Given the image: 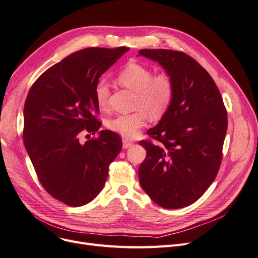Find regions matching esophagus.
Wrapping results in <instances>:
<instances>
[{"mask_svg": "<svg viewBox=\"0 0 258 258\" xmlns=\"http://www.w3.org/2000/svg\"><path fill=\"white\" fill-rule=\"evenodd\" d=\"M131 146H132V143L131 142H129L127 140H122V148L123 149H127V148H129Z\"/></svg>", "mask_w": 258, "mask_h": 258, "instance_id": "1", "label": "esophagus"}]
</instances>
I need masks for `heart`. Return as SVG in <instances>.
<instances>
[{
  "mask_svg": "<svg viewBox=\"0 0 258 258\" xmlns=\"http://www.w3.org/2000/svg\"><path fill=\"white\" fill-rule=\"evenodd\" d=\"M117 81L121 86L136 92L135 108L128 114H118L107 120V127L117 135L132 139L146 125L148 115L159 119L170 108L174 97V84L167 74L153 75V72L139 63H130L122 69ZM110 88L106 80H100L95 87L97 106L104 110L108 106Z\"/></svg>",
  "mask_w": 258,
  "mask_h": 258,
  "instance_id": "1",
  "label": "heart"
}]
</instances>
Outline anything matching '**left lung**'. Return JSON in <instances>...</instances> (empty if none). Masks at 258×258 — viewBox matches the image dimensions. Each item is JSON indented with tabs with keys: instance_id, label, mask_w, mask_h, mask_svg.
<instances>
[{
	"instance_id": "8db88e82",
	"label": "left lung",
	"mask_w": 258,
	"mask_h": 258,
	"mask_svg": "<svg viewBox=\"0 0 258 258\" xmlns=\"http://www.w3.org/2000/svg\"><path fill=\"white\" fill-rule=\"evenodd\" d=\"M159 62L174 84L172 104L147 135L157 144L141 141L146 159L140 165L142 188L158 205L188 207L207 191L217 176L228 129V114L215 81L183 51L141 49Z\"/></svg>"
}]
</instances>
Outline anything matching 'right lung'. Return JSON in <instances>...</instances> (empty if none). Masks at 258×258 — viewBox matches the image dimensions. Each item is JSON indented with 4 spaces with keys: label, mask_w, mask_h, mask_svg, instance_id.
<instances>
[{
    "label": "right lung",
    "mask_w": 258,
    "mask_h": 258,
    "mask_svg": "<svg viewBox=\"0 0 258 258\" xmlns=\"http://www.w3.org/2000/svg\"><path fill=\"white\" fill-rule=\"evenodd\" d=\"M129 48L88 47L47 69L30 88L24 105L23 140L45 190L69 207L93 200L104 188L109 165L121 150L119 137L100 130L95 87ZM82 131L99 137L85 144Z\"/></svg>",
    "instance_id": "right-lung-1"
}]
</instances>
